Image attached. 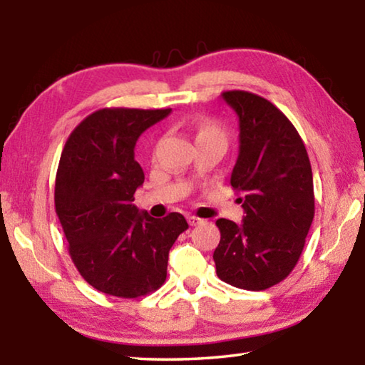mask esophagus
Segmentation results:
<instances>
[{"mask_svg": "<svg viewBox=\"0 0 365 365\" xmlns=\"http://www.w3.org/2000/svg\"><path fill=\"white\" fill-rule=\"evenodd\" d=\"M188 224L191 225V227H195V225H200V224H202V219H200V217H196V215H188Z\"/></svg>", "mask_w": 365, "mask_h": 365, "instance_id": "esophagus-1", "label": "esophagus"}]
</instances>
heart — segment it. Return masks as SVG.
<instances>
[{
  "mask_svg": "<svg viewBox=\"0 0 365 365\" xmlns=\"http://www.w3.org/2000/svg\"><path fill=\"white\" fill-rule=\"evenodd\" d=\"M195 140L196 143L197 141H207V140H215V141H222V143H225L227 137H225L224 128L217 125V123L211 120H202L196 125Z\"/></svg>",
  "mask_w": 365,
  "mask_h": 365,
  "instance_id": "heart-1",
  "label": "heart"
}]
</instances>
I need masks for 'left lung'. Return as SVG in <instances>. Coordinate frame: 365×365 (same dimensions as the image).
Returning <instances> with one entry per match:
<instances>
[{"instance_id": "8db88e82", "label": "left lung", "mask_w": 365, "mask_h": 365, "mask_svg": "<svg viewBox=\"0 0 365 365\" xmlns=\"http://www.w3.org/2000/svg\"><path fill=\"white\" fill-rule=\"evenodd\" d=\"M238 115L240 148L230 183L243 196L242 224L219 219L214 251L220 280L261 292L287 279L314 219L312 169L306 146L288 117L262 96L222 93Z\"/></svg>"}]
</instances>
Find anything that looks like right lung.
<instances>
[{
    "instance_id": "right-lung-1",
    "label": "right lung",
    "mask_w": 365,
    "mask_h": 365,
    "mask_svg": "<svg viewBox=\"0 0 365 365\" xmlns=\"http://www.w3.org/2000/svg\"><path fill=\"white\" fill-rule=\"evenodd\" d=\"M172 109H100L73 128L61 154L54 206L80 275L98 292L138 298L168 277L169 251L188 228L182 214L154 219L133 195L145 182L140 135Z\"/></svg>"
}]
</instances>
